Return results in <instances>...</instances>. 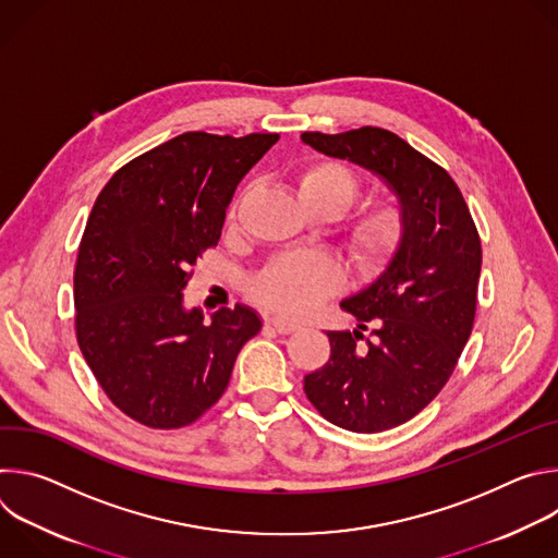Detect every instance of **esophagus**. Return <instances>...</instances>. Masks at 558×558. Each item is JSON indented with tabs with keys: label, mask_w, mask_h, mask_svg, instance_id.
<instances>
[{
	"label": "esophagus",
	"mask_w": 558,
	"mask_h": 558,
	"mask_svg": "<svg viewBox=\"0 0 558 558\" xmlns=\"http://www.w3.org/2000/svg\"><path fill=\"white\" fill-rule=\"evenodd\" d=\"M269 327L271 329H276L278 333H282V336H287V333H293L295 329H298V325L295 323H291V320H287V317H280V315H274L271 320H269Z\"/></svg>",
	"instance_id": "esophagus-1"
}]
</instances>
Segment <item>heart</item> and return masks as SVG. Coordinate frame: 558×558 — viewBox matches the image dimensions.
Listing matches in <instances>:
<instances>
[{
    "label": "heart",
    "mask_w": 558,
    "mask_h": 558,
    "mask_svg": "<svg viewBox=\"0 0 558 558\" xmlns=\"http://www.w3.org/2000/svg\"><path fill=\"white\" fill-rule=\"evenodd\" d=\"M300 201L317 216H340L360 192L357 177L336 163L315 161L302 168L295 177ZM235 216V205L229 207V220ZM404 218L400 207L388 201L368 203L347 222L344 243L351 258L371 269L381 265L402 241ZM342 267L325 254H284L276 258L256 280L254 293L269 308L298 317L313 311L342 282Z\"/></svg>",
    "instance_id": "obj_1"
}]
</instances>
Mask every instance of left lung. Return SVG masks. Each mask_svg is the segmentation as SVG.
I'll list each match as a JSON object with an SVG mask.
<instances>
[{
  "label": "left lung",
  "instance_id": "1",
  "mask_svg": "<svg viewBox=\"0 0 558 558\" xmlns=\"http://www.w3.org/2000/svg\"><path fill=\"white\" fill-rule=\"evenodd\" d=\"M302 141L379 177L404 218L381 274L340 302L357 327L327 331L329 362L304 375V392L325 420L381 433L426 409L457 366L474 323L480 233L450 174L397 134L360 128L304 132ZM366 324L371 339L361 333Z\"/></svg>",
  "mask_w": 558,
  "mask_h": 558
}]
</instances>
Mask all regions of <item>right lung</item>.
Masks as SVG:
<instances>
[{"label": "right lung", "mask_w": 558, "mask_h": 558, "mask_svg": "<svg viewBox=\"0 0 558 558\" xmlns=\"http://www.w3.org/2000/svg\"><path fill=\"white\" fill-rule=\"evenodd\" d=\"M278 138L185 132L123 166L93 207L74 269L76 340L112 404L143 426L196 422L263 329L245 304L203 325L183 289L218 245L235 185Z\"/></svg>", "instance_id": "1"}]
</instances>
